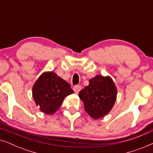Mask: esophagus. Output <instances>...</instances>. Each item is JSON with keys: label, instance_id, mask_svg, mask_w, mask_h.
Masks as SVG:
<instances>
[{"label": "esophagus", "instance_id": "esophagus-1", "mask_svg": "<svg viewBox=\"0 0 153 153\" xmlns=\"http://www.w3.org/2000/svg\"><path fill=\"white\" fill-rule=\"evenodd\" d=\"M73 90H74V91L75 92V93L78 94L79 92H80V91L81 90V87L80 86V85H74V88H73Z\"/></svg>", "mask_w": 153, "mask_h": 153}]
</instances>
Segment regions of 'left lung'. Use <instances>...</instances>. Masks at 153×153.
Here are the masks:
<instances>
[{"label":"left lung","instance_id":"8db88e82","mask_svg":"<svg viewBox=\"0 0 153 153\" xmlns=\"http://www.w3.org/2000/svg\"><path fill=\"white\" fill-rule=\"evenodd\" d=\"M85 111L93 119L102 118L111 110L116 100L117 90L112 79L97 75L79 92Z\"/></svg>","mask_w":153,"mask_h":153}]
</instances>
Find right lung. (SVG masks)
Returning <instances> with one entry per match:
<instances>
[{
    "label": "right lung",
    "mask_w": 153,
    "mask_h": 153,
    "mask_svg": "<svg viewBox=\"0 0 153 153\" xmlns=\"http://www.w3.org/2000/svg\"><path fill=\"white\" fill-rule=\"evenodd\" d=\"M74 93L68 82L53 72H45L39 77L33 88V97L41 111L53 114L64 98Z\"/></svg>",
    "instance_id": "add662e5"
}]
</instances>
